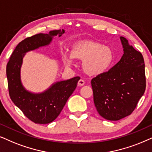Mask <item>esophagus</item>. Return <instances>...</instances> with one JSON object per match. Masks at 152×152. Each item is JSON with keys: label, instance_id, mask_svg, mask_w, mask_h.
<instances>
[{"label": "esophagus", "instance_id": "34e87169", "mask_svg": "<svg viewBox=\"0 0 152 152\" xmlns=\"http://www.w3.org/2000/svg\"><path fill=\"white\" fill-rule=\"evenodd\" d=\"M84 84H85V81H84V80H83V79H80L79 80H78V86H83L84 85Z\"/></svg>", "mask_w": 152, "mask_h": 152}]
</instances>
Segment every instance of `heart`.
<instances>
[{
	"instance_id": "b5f03b06",
	"label": "heart",
	"mask_w": 152,
	"mask_h": 152,
	"mask_svg": "<svg viewBox=\"0 0 152 152\" xmlns=\"http://www.w3.org/2000/svg\"><path fill=\"white\" fill-rule=\"evenodd\" d=\"M71 55H64L65 65L70 66L73 59L83 60V69L90 76H97L108 70L114 59L112 49L107 45L93 41H83L74 44Z\"/></svg>"
}]
</instances>
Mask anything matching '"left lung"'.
<instances>
[{"label":"left lung","instance_id":"8db88e82","mask_svg":"<svg viewBox=\"0 0 152 152\" xmlns=\"http://www.w3.org/2000/svg\"><path fill=\"white\" fill-rule=\"evenodd\" d=\"M124 55L108 72L91 80L93 99L97 112L104 118L118 121L129 116L144 95L146 88L142 55L120 37Z\"/></svg>","mask_w":152,"mask_h":152}]
</instances>
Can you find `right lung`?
I'll list each match as a JSON object with an SVG mask.
<instances>
[{
    "label": "right lung",
    "instance_id": "right-lung-1",
    "mask_svg": "<svg viewBox=\"0 0 152 152\" xmlns=\"http://www.w3.org/2000/svg\"><path fill=\"white\" fill-rule=\"evenodd\" d=\"M64 32V29L54 30L48 34H38L25 38L17 45L7 62L6 74L10 99L35 124H50L59 116L67 99L76 89L80 77L55 83L43 93H31L25 89L21 81L23 57L28 51L48 45L53 36L60 37Z\"/></svg>",
    "mask_w": 152,
    "mask_h": 152
}]
</instances>
